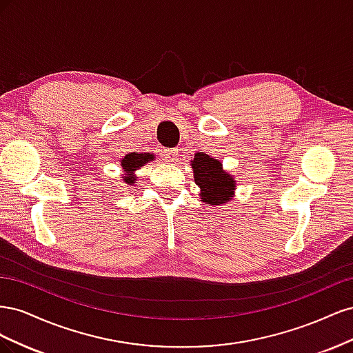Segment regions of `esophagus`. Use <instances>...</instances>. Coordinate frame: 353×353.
Segmentation results:
<instances>
[{"mask_svg": "<svg viewBox=\"0 0 353 353\" xmlns=\"http://www.w3.org/2000/svg\"><path fill=\"white\" fill-rule=\"evenodd\" d=\"M165 157H166V162L175 163L178 160V150L176 148H165Z\"/></svg>", "mask_w": 353, "mask_h": 353, "instance_id": "obj_1", "label": "esophagus"}]
</instances>
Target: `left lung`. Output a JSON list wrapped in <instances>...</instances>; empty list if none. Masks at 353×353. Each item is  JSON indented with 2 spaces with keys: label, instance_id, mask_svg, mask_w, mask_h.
<instances>
[{
  "label": "left lung",
  "instance_id": "left-lung-1",
  "mask_svg": "<svg viewBox=\"0 0 353 353\" xmlns=\"http://www.w3.org/2000/svg\"><path fill=\"white\" fill-rule=\"evenodd\" d=\"M194 181L200 187L201 201L208 206L223 205L231 200L236 190V179L222 169L219 160L208 154L197 153L191 162Z\"/></svg>",
  "mask_w": 353,
  "mask_h": 353
}]
</instances>
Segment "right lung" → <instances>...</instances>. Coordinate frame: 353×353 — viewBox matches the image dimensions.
Wrapping results in <instances>:
<instances>
[{"label":"right lung","mask_w":353,"mask_h":353,"mask_svg":"<svg viewBox=\"0 0 353 353\" xmlns=\"http://www.w3.org/2000/svg\"><path fill=\"white\" fill-rule=\"evenodd\" d=\"M154 156L150 154V153H144V154H128L125 156V159L122 160V168L125 170V176H123V181L125 183H128L130 185L134 184L135 181V170L143 168L145 163L150 162V160H153Z\"/></svg>","instance_id":"right-lung-1"}]
</instances>
